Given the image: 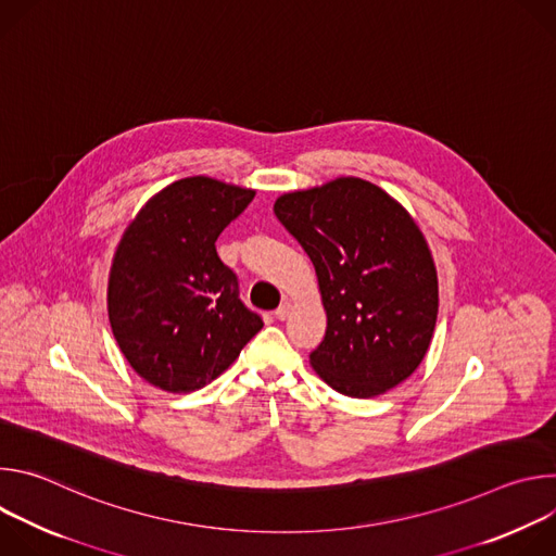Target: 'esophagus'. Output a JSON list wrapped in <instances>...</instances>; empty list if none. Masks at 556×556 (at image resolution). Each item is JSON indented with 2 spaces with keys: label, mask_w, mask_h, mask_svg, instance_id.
Listing matches in <instances>:
<instances>
[{
  "label": "esophagus",
  "mask_w": 556,
  "mask_h": 556,
  "mask_svg": "<svg viewBox=\"0 0 556 556\" xmlns=\"http://www.w3.org/2000/svg\"><path fill=\"white\" fill-rule=\"evenodd\" d=\"M288 314H290V303H288V301H283V303L275 309V316H277L279 321H286V319H288Z\"/></svg>",
  "instance_id": "1"
}]
</instances>
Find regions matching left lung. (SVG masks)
Returning <instances> with one entry per match:
<instances>
[{
    "label": "left lung",
    "mask_w": 556,
    "mask_h": 556,
    "mask_svg": "<svg viewBox=\"0 0 556 556\" xmlns=\"http://www.w3.org/2000/svg\"><path fill=\"white\" fill-rule=\"evenodd\" d=\"M275 215L319 277L328 328L309 352L316 374L352 399L407 380L438 319V275L412 215L361 178L286 193Z\"/></svg>",
    "instance_id": "8db88e82"
}]
</instances>
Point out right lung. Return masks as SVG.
Returning <instances> with one entry per match:
<instances>
[{
    "label": "right lung",
    "instance_id": "obj_1",
    "mask_svg": "<svg viewBox=\"0 0 556 556\" xmlns=\"http://www.w3.org/2000/svg\"><path fill=\"white\" fill-rule=\"evenodd\" d=\"M255 191L204 176L153 195L116 249L108 312L114 339L153 387L195 391L215 380L264 328L219 260V232Z\"/></svg>",
    "mask_w": 556,
    "mask_h": 556
}]
</instances>
